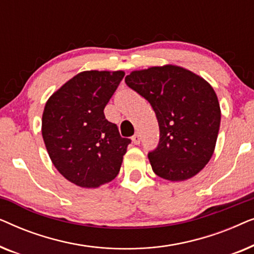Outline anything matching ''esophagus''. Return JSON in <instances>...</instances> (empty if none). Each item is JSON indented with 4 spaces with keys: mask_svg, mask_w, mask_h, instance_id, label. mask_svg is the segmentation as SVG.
Wrapping results in <instances>:
<instances>
[{
    "mask_svg": "<svg viewBox=\"0 0 254 254\" xmlns=\"http://www.w3.org/2000/svg\"><path fill=\"white\" fill-rule=\"evenodd\" d=\"M131 140H133V143L134 144H140V142H141V136H140V134H135L133 137H131Z\"/></svg>",
    "mask_w": 254,
    "mask_h": 254,
    "instance_id": "1",
    "label": "esophagus"
}]
</instances>
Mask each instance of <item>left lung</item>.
<instances>
[{
    "mask_svg": "<svg viewBox=\"0 0 254 254\" xmlns=\"http://www.w3.org/2000/svg\"><path fill=\"white\" fill-rule=\"evenodd\" d=\"M126 84L147 99L159 126V143L148 154L158 177L183 182L214 154L221 124L216 93L206 79L175 64L134 70Z\"/></svg>",
    "mask_w": 254,
    "mask_h": 254,
    "instance_id": "obj_1",
    "label": "left lung"
}]
</instances>
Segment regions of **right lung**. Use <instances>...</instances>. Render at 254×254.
Here are the masks:
<instances>
[{
  "label": "right lung",
  "instance_id": "right-lung-1",
  "mask_svg": "<svg viewBox=\"0 0 254 254\" xmlns=\"http://www.w3.org/2000/svg\"><path fill=\"white\" fill-rule=\"evenodd\" d=\"M123 70H86L57 90L45 105L41 133L55 168L84 189L112 182L130 143L104 109L124 78Z\"/></svg>",
  "mask_w": 254,
  "mask_h": 254
}]
</instances>
